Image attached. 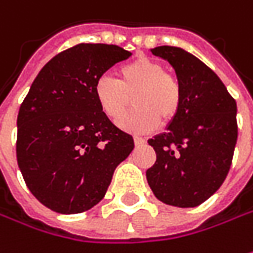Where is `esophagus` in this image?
Here are the masks:
<instances>
[{
	"mask_svg": "<svg viewBox=\"0 0 253 253\" xmlns=\"http://www.w3.org/2000/svg\"><path fill=\"white\" fill-rule=\"evenodd\" d=\"M134 144L135 145H143V144H145V138L140 137V135H134Z\"/></svg>",
	"mask_w": 253,
	"mask_h": 253,
	"instance_id": "1",
	"label": "esophagus"
}]
</instances>
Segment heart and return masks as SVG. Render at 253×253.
Wrapping results in <instances>:
<instances>
[{
    "instance_id": "1",
    "label": "heart",
    "mask_w": 253,
    "mask_h": 253,
    "mask_svg": "<svg viewBox=\"0 0 253 253\" xmlns=\"http://www.w3.org/2000/svg\"><path fill=\"white\" fill-rule=\"evenodd\" d=\"M119 81L100 77L93 85V96L102 113L118 122L133 98L135 110L120 120V126L130 131H150L176 116L182 91L178 80L164 71V67L145 57L120 67Z\"/></svg>"
}]
</instances>
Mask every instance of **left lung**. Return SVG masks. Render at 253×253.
I'll use <instances>...</instances> for the list:
<instances>
[{
    "label": "left lung",
    "mask_w": 253,
    "mask_h": 253,
    "mask_svg": "<svg viewBox=\"0 0 253 253\" xmlns=\"http://www.w3.org/2000/svg\"><path fill=\"white\" fill-rule=\"evenodd\" d=\"M178 78L182 102L167 131L148 140L157 161L147 180L162 203L196 207L218 190L230 170L238 137L237 103L203 61L180 47L158 46Z\"/></svg>",
    "instance_id": "1"
}]
</instances>
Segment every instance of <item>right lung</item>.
Here are the masks:
<instances>
[{"instance_id":"right-lung-1","label":"right lung","mask_w":253,"mask_h":253,"mask_svg":"<svg viewBox=\"0 0 253 253\" xmlns=\"http://www.w3.org/2000/svg\"><path fill=\"white\" fill-rule=\"evenodd\" d=\"M131 56L115 44L81 43L40 70L18 113L16 160L26 186L61 214L83 213L103 199L133 137L99 109L93 85Z\"/></svg>"}]
</instances>
